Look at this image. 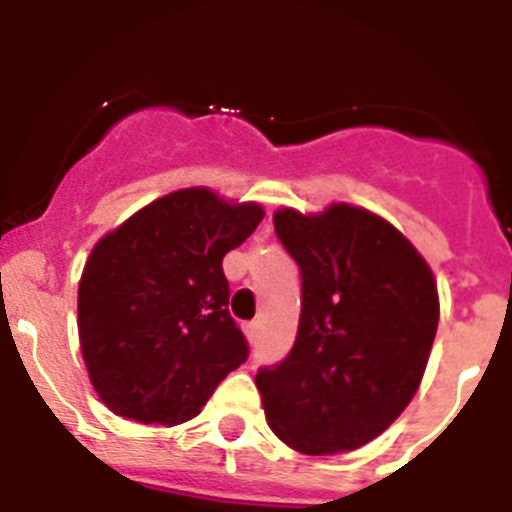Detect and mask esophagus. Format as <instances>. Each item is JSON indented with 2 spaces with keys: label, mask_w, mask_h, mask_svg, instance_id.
<instances>
[{
  "label": "esophagus",
  "mask_w": 512,
  "mask_h": 512,
  "mask_svg": "<svg viewBox=\"0 0 512 512\" xmlns=\"http://www.w3.org/2000/svg\"><path fill=\"white\" fill-rule=\"evenodd\" d=\"M246 336L251 343H259V323H248L246 325Z\"/></svg>",
  "instance_id": "34e87169"
}]
</instances>
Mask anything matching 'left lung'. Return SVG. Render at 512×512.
<instances>
[{"instance_id": "obj_1", "label": "left lung", "mask_w": 512, "mask_h": 512, "mask_svg": "<svg viewBox=\"0 0 512 512\" xmlns=\"http://www.w3.org/2000/svg\"><path fill=\"white\" fill-rule=\"evenodd\" d=\"M274 230L300 266L302 310L292 351L256 374L266 423L302 454L354 451L418 390L438 328L436 282L408 238L361 207L279 210Z\"/></svg>"}]
</instances>
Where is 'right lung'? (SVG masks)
<instances>
[{
  "label": "right lung",
  "mask_w": 512,
  "mask_h": 512,
  "mask_svg": "<svg viewBox=\"0 0 512 512\" xmlns=\"http://www.w3.org/2000/svg\"><path fill=\"white\" fill-rule=\"evenodd\" d=\"M194 187L151 202L94 246L79 282V341L94 390L115 415L194 418L248 341L230 318L223 256L261 223Z\"/></svg>",
  "instance_id": "right-lung-1"
}]
</instances>
